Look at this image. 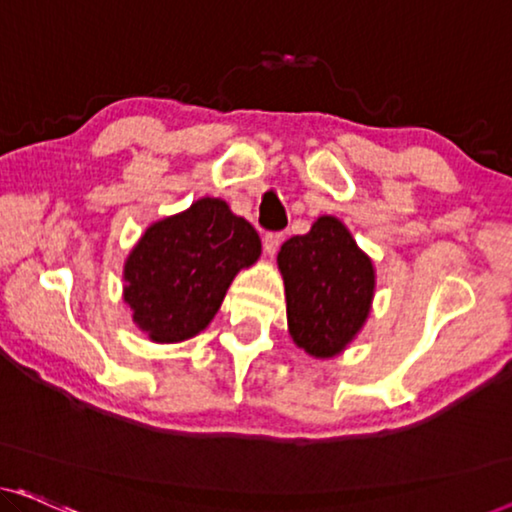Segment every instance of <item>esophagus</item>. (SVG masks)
Listing matches in <instances>:
<instances>
[{
    "instance_id": "34e87169",
    "label": "esophagus",
    "mask_w": 512,
    "mask_h": 512,
    "mask_svg": "<svg viewBox=\"0 0 512 512\" xmlns=\"http://www.w3.org/2000/svg\"><path fill=\"white\" fill-rule=\"evenodd\" d=\"M280 243H282V232H269L264 236V253L269 257L276 255Z\"/></svg>"
}]
</instances>
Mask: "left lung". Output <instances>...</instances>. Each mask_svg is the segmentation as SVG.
I'll use <instances>...</instances> for the list:
<instances>
[{"label": "left lung", "instance_id": "left-lung-1", "mask_svg": "<svg viewBox=\"0 0 512 512\" xmlns=\"http://www.w3.org/2000/svg\"><path fill=\"white\" fill-rule=\"evenodd\" d=\"M278 269L285 282L287 329L312 358H333L368 322L375 299V264L358 248L347 225L319 216L308 234L280 246Z\"/></svg>", "mask_w": 512, "mask_h": 512}]
</instances>
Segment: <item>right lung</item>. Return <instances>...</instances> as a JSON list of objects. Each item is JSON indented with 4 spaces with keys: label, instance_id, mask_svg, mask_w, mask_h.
<instances>
[{
    "label": "right lung",
    "instance_id": "obj_1",
    "mask_svg": "<svg viewBox=\"0 0 512 512\" xmlns=\"http://www.w3.org/2000/svg\"><path fill=\"white\" fill-rule=\"evenodd\" d=\"M262 255L246 218L220 197L151 223L124 262V303L151 342L195 338L211 324L241 269Z\"/></svg>",
    "mask_w": 512,
    "mask_h": 512
}]
</instances>
